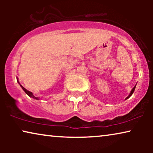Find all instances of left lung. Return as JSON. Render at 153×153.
Instances as JSON below:
<instances>
[{"instance_id":"8db88e82","label":"left lung","mask_w":153,"mask_h":153,"mask_svg":"<svg viewBox=\"0 0 153 153\" xmlns=\"http://www.w3.org/2000/svg\"><path fill=\"white\" fill-rule=\"evenodd\" d=\"M135 88H136V85H135V86H134V88H133V89H132V90H131V93H130V94H129V96H128V97H127L126 98V99H128V98H129V97H130V96H131V95H132V94H133V93H134V89H135Z\"/></svg>"}]
</instances>
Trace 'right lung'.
<instances>
[{
  "label": "right lung",
  "instance_id": "1",
  "mask_svg": "<svg viewBox=\"0 0 153 153\" xmlns=\"http://www.w3.org/2000/svg\"><path fill=\"white\" fill-rule=\"evenodd\" d=\"M17 81H18V80H17ZM18 82H19V81H18ZM19 84H20V83H19ZM21 85V87L22 88V89L24 90V91H25V93H26L27 94V95H28L29 96V97H33V98H34V99H35V100H38V97H35V96L33 95V94L32 93H31V92L28 91H27V90H26V88H24L23 87L22 85Z\"/></svg>",
  "mask_w": 153,
  "mask_h": 153
}]
</instances>
